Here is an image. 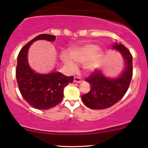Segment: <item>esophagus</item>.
Instances as JSON below:
<instances>
[{
  "mask_svg": "<svg viewBox=\"0 0 148 148\" xmlns=\"http://www.w3.org/2000/svg\"><path fill=\"white\" fill-rule=\"evenodd\" d=\"M74 83H80L83 82V80L81 79L80 77H77V76H75L74 78Z\"/></svg>",
  "mask_w": 148,
  "mask_h": 148,
  "instance_id": "esophagus-1",
  "label": "esophagus"
}]
</instances>
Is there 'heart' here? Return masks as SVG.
I'll return each mask as SVG.
<instances>
[{
    "label": "heart",
    "instance_id": "b5f03b06",
    "mask_svg": "<svg viewBox=\"0 0 148 148\" xmlns=\"http://www.w3.org/2000/svg\"><path fill=\"white\" fill-rule=\"evenodd\" d=\"M100 51L96 45L87 44L83 46H74L68 52V55L62 54L61 60L70 71H74L77 68L75 63H84L87 70H94L99 64Z\"/></svg>",
    "mask_w": 148,
    "mask_h": 148
}]
</instances>
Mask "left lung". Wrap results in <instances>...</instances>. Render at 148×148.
<instances>
[{"label": "left lung", "instance_id": "1", "mask_svg": "<svg viewBox=\"0 0 148 148\" xmlns=\"http://www.w3.org/2000/svg\"><path fill=\"white\" fill-rule=\"evenodd\" d=\"M113 49L121 53L125 60V68L121 75L116 78L106 77L100 70L94 71L85 81L91 89L82 96L83 103L92 109L109 108L120 100L128 90L132 76V56L124 45L115 42Z\"/></svg>", "mask_w": 148, "mask_h": 148}]
</instances>
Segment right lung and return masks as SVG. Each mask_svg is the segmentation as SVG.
<instances>
[{
	"label": "right lung",
	"instance_id": "1",
	"mask_svg": "<svg viewBox=\"0 0 148 148\" xmlns=\"http://www.w3.org/2000/svg\"><path fill=\"white\" fill-rule=\"evenodd\" d=\"M55 40V35H39L27 43L18 56L16 76L19 90L24 100L37 109L46 110L60 103L63 98V89L74 80V76H65L61 72L42 74L30 68L27 60L30 46L37 40L54 42Z\"/></svg>",
	"mask_w": 148,
	"mask_h": 148
}]
</instances>
